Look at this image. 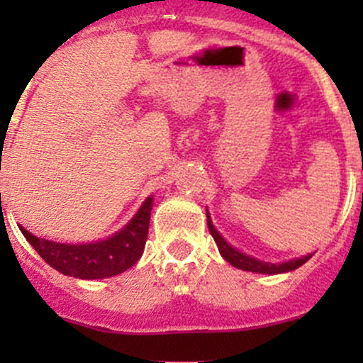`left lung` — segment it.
I'll use <instances>...</instances> for the list:
<instances>
[{"instance_id":"obj_1","label":"left lung","mask_w":363,"mask_h":363,"mask_svg":"<svg viewBox=\"0 0 363 363\" xmlns=\"http://www.w3.org/2000/svg\"><path fill=\"white\" fill-rule=\"evenodd\" d=\"M207 226H208V232H211V235L214 237L216 244H218V250H219V252H221L223 258H225L230 265L237 267V269H240V270H247V272H256V274H283V272H290V270L298 269L300 265H303V263L311 258V255H307V256H302V258H295V259H290V262H284V263L259 262V259L244 255V252L237 251L235 247L230 246V244L226 242L221 235H219L218 230L214 228L211 218H208V212H207Z\"/></svg>"}]
</instances>
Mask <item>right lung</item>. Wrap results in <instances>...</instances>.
<instances>
[{
	"label": "right lung",
	"mask_w": 363,
	"mask_h": 363,
	"mask_svg": "<svg viewBox=\"0 0 363 363\" xmlns=\"http://www.w3.org/2000/svg\"><path fill=\"white\" fill-rule=\"evenodd\" d=\"M152 196H149L130 223L116 235L91 244H60L40 239L21 226V232L36 252L52 269L77 279H104L130 269L145 247L151 219Z\"/></svg>",
	"instance_id": "add662e5"
}]
</instances>
